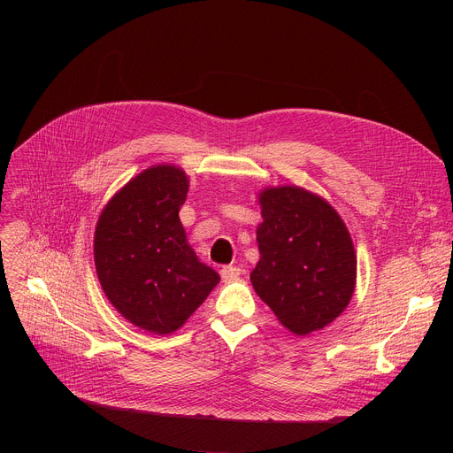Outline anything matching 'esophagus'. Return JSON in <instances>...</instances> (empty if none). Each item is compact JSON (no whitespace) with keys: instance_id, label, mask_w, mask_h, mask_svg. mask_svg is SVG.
Listing matches in <instances>:
<instances>
[{"instance_id":"obj_1","label":"esophagus","mask_w":453,"mask_h":453,"mask_svg":"<svg viewBox=\"0 0 453 453\" xmlns=\"http://www.w3.org/2000/svg\"><path fill=\"white\" fill-rule=\"evenodd\" d=\"M241 273H242V270H241L239 266H224V268L220 270V275H222L224 282H233V280H236V279H239Z\"/></svg>"}]
</instances>
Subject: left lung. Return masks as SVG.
Wrapping results in <instances>:
<instances>
[{"instance_id":"left-lung-1","label":"left lung","mask_w":453,"mask_h":453,"mask_svg":"<svg viewBox=\"0 0 453 453\" xmlns=\"http://www.w3.org/2000/svg\"><path fill=\"white\" fill-rule=\"evenodd\" d=\"M258 202L260 258L251 284L284 326L306 336L334 321L350 303L352 239L336 209L306 188L268 187Z\"/></svg>"}]
</instances>
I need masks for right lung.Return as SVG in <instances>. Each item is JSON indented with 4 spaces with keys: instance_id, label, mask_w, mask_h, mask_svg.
Segmentation results:
<instances>
[{
    "instance_id": "add662e5",
    "label": "right lung",
    "mask_w": 453,
    "mask_h": 453,
    "mask_svg": "<svg viewBox=\"0 0 453 453\" xmlns=\"http://www.w3.org/2000/svg\"><path fill=\"white\" fill-rule=\"evenodd\" d=\"M187 190L181 169L154 165L115 193L95 227L106 297L125 319L159 336L178 330L220 280L187 244L180 222Z\"/></svg>"
}]
</instances>
